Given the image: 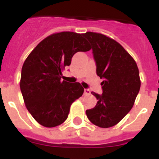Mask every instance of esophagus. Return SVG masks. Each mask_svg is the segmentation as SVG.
Listing matches in <instances>:
<instances>
[{"label": "esophagus", "mask_w": 159, "mask_h": 159, "mask_svg": "<svg viewBox=\"0 0 159 159\" xmlns=\"http://www.w3.org/2000/svg\"><path fill=\"white\" fill-rule=\"evenodd\" d=\"M91 91L89 89H84V94H90Z\"/></svg>", "instance_id": "34e87169"}]
</instances>
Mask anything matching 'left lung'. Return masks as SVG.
<instances>
[{"label": "left lung", "instance_id": "obj_1", "mask_svg": "<svg viewBox=\"0 0 159 159\" xmlns=\"http://www.w3.org/2000/svg\"><path fill=\"white\" fill-rule=\"evenodd\" d=\"M92 46L97 75L103 81L101 95L93 109L87 110L90 121L100 128L118 124L132 108L140 88L139 69L135 60L114 39L95 32L83 34Z\"/></svg>", "mask_w": 159, "mask_h": 159}]
</instances>
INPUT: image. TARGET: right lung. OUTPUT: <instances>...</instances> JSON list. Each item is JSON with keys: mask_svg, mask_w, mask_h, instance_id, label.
<instances>
[{"mask_svg": "<svg viewBox=\"0 0 159 159\" xmlns=\"http://www.w3.org/2000/svg\"><path fill=\"white\" fill-rule=\"evenodd\" d=\"M91 49L83 34L58 32L41 41L25 60L20 90L27 110L41 125L53 128L61 125L72 102L84 94L80 83L61 80V75L75 53Z\"/></svg>", "mask_w": 159, "mask_h": 159, "instance_id": "add662e5", "label": "right lung"}]
</instances>
